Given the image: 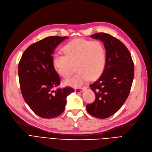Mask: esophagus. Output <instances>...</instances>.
<instances>
[{
    "mask_svg": "<svg viewBox=\"0 0 152 152\" xmlns=\"http://www.w3.org/2000/svg\"><path fill=\"white\" fill-rule=\"evenodd\" d=\"M85 88H77V89H75V93H82L84 90H85Z\"/></svg>",
    "mask_w": 152,
    "mask_h": 152,
    "instance_id": "1",
    "label": "esophagus"
}]
</instances>
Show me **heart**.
<instances>
[{"instance_id":"1","label":"heart","mask_w":152,"mask_h":152,"mask_svg":"<svg viewBox=\"0 0 152 152\" xmlns=\"http://www.w3.org/2000/svg\"><path fill=\"white\" fill-rule=\"evenodd\" d=\"M64 54H55L52 63L58 74L64 78L73 77L65 81L67 86L78 88L87 82L89 78L96 80L104 69L106 50L99 41H91L76 39L66 44L63 48Z\"/></svg>"}]
</instances>
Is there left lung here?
<instances>
[{
    "mask_svg": "<svg viewBox=\"0 0 152 152\" xmlns=\"http://www.w3.org/2000/svg\"><path fill=\"white\" fill-rule=\"evenodd\" d=\"M91 37L103 42L106 64L102 76L89 86L96 98L86 105V110L92 116L103 119L116 113L126 100L134 77V64L128 49L118 39L103 32Z\"/></svg>",
    "mask_w": 152,
    "mask_h": 152,
    "instance_id": "left-lung-1",
    "label": "left lung"
}]
</instances>
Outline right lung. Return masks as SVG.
Masks as SVG:
<instances>
[{
  "label": "right lung",
  "instance_id": "1",
  "mask_svg": "<svg viewBox=\"0 0 152 152\" xmlns=\"http://www.w3.org/2000/svg\"><path fill=\"white\" fill-rule=\"evenodd\" d=\"M67 37L49 36L31 44L22 54L18 66L22 96L30 108L44 118H53L63 113L66 98L75 92L71 88L56 87L60 78L52 63L56 48Z\"/></svg>",
  "mask_w": 152,
  "mask_h": 152
}]
</instances>
